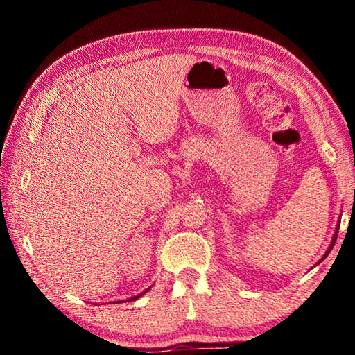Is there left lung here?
Masks as SVG:
<instances>
[{
	"label": "left lung",
	"mask_w": 355,
	"mask_h": 355,
	"mask_svg": "<svg viewBox=\"0 0 355 355\" xmlns=\"http://www.w3.org/2000/svg\"><path fill=\"white\" fill-rule=\"evenodd\" d=\"M338 227H340V224H336V232H338ZM335 232V235H334V238H332V244H330V248L327 249V252H326V254H324V257H322V260H324V258H326L327 255H329V252L330 250H332V248H334V244H335V241H336V235H338V233H336Z\"/></svg>",
	"instance_id": "8db88e82"
}]
</instances>
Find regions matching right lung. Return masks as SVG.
Listing matches in <instances>:
<instances>
[{"instance_id": "right-lung-1", "label": "right lung", "mask_w": 355, "mask_h": 355, "mask_svg": "<svg viewBox=\"0 0 355 355\" xmlns=\"http://www.w3.org/2000/svg\"><path fill=\"white\" fill-rule=\"evenodd\" d=\"M148 291V288H147V290L146 291H144V293H141V294H137V296H135V297H130V299H127V300H136V299H139L141 296H142V294H146Z\"/></svg>"}]
</instances>
